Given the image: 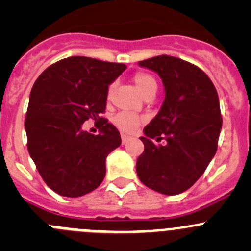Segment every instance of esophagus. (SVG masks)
<instances>
[{"mask_svg":"<svg viewBox=\"0 0 251 251\" xmlns=\"http://www.w3.org/2000/svg\"><path fill=\"white\" fill-rule=\"evenodd\" d=\"M130 140H131L130 136L124 135V133H123V135H121V142H123V144H126V143H127V142L130 141Z\"/></svg>","mask_w":251,"mask_h":251,"instance_id":"34e87169","label":"esophagus"}]
</instances>
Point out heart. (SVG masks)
<instances>
[{
  "label": "heart",
  "instance_id": "1",
  "mask_svg": "<svg viewBox=\"0 0 251 251\" xmlns=\"http://www.w3.org/2000/svg\"><path fill=\"white\" fill-rule=\"evenodd\" d=\"M133 83H135L136 88L142 96L146 95L147 92L151 90L156 91V81L151 75L146 74V73H137L133 76ZM114 124L119 130H121L125 133H133L142 123V118L136 116L131 113H126V111H121V113L116 114L114 116Z\"/></svg>",
  "mask_w": 251,
  "mask_h": 251
}]
</instances>
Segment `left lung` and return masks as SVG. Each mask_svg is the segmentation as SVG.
<instances>
[{"mask_svg":"<svg viewBox=\"0 0 251 251\" xmlns=\"http://www.w3.org/2000/svg\"><path fill=\"white\" fill-rule=\"evenodd\" d=\"M161 78L165 100L144 127L136 171L143 184L165 196L191 188L215 156L222 127L216 88L201 69L170 55L138 62ZM164 138L156 146L152 138Z\"/></svg>","mask_w":251,"mask_h":251,"instance_id":"obj_1","label":"left lung"}]
</instances>
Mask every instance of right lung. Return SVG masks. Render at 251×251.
<instances>
[{
    "mask_svg": "<svg viewBox=\"0 0 251 251\" xmlns=\"http://www.w3.org/2000/svg\"><path fill=\"white\" fill-rule=\"evenodd\" d=\"M125 69L121 63L75 55L48 67L35 81L25 119L27 149L44 181L59 196L76 198L102 183L108 154L121 137L100 115L109 85ZM88 118L101 124L97 136L82 128Z\"/></svg>",
    "mask_w": 251,
    "mask_h": 251,
    "instance_id": "obj_1",
    "label": "right lung"
}]
</instances>
